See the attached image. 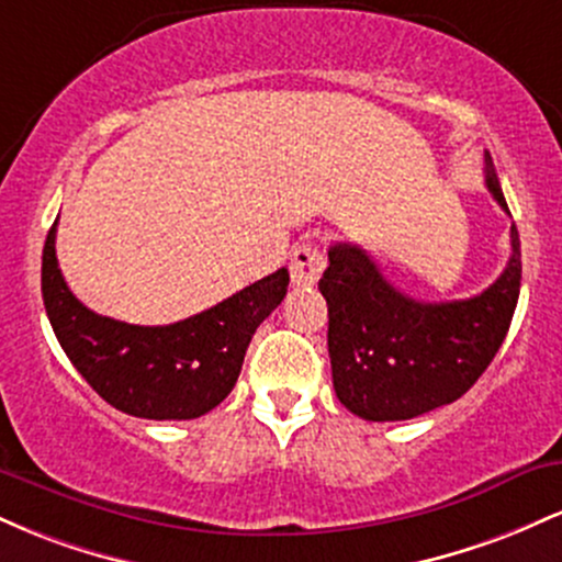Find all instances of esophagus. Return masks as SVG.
<instances>
[{"label":"esophagus","mask_w":562,"mask_h":562,"mask_svg":"<svg viewBox=\"0 0 562 562\" xmlns=\"http://www.w3.org/2000/svg\"><path fill=\"white\" fill-rule=\"evenodd\" d=\"M322 272H325V256H322L319 245L312 240L295 245L293 256H290V277H293L295 285H317Z\"/></svg>","instance_id":"obj_1"}]
</instances>
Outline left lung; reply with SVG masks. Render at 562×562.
<instances>
[{
  "label": "left lung",
  "instance_id": "left-lung-1",
  "mask_svg": "<svg viewBox=\"0 0 562 562\" xmlns=\"http://www.w3.org/2000/svg\"><path fill=\"white\" fill-rule=\"evenodd\" d=\"M486 187L507 211L492 156ZM483 293L465 301L425 303L385 280L367 250L335 243L319 280L327 301V351L340 404L372 423L412 420L473 389L499 351L520 295V240Z\"/></svg>",
  "mask_w": 562,
  "mask_h": 562
}]
</instances>
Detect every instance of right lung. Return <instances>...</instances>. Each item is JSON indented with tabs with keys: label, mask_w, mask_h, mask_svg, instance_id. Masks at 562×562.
Returning a JSON list of instances; mask_svg holds the SVG:
<instances>
[{
	"label": "right lung",
	"mask_w": 562,
	"mask_h": 562,
	"mask_svg": "<svg viewBox=\"0 0 562 562\" xmlns=\"http://www.w3.org/2000/svg\"><path fill=\"white\" fill-rule=\"evenodd\" d=\"M57 222L42 254V295L70 364L115 409L145 420H195L227 398L256 327L288 293L277 269L227 301L173 325L142 327L100 317L70 293L55 256Z\"/></svg>",
	"instance_id": "add662e5"
}]
</instances>
